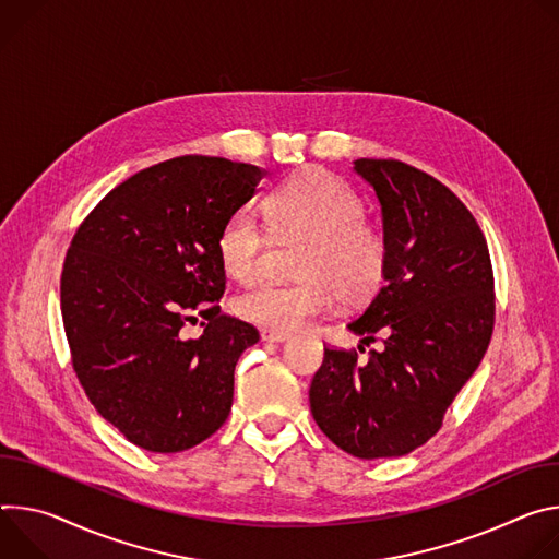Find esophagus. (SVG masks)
I'll list each match as a JSON object with an SVG mask.
<instances>
[{
  "mask_svg": "<svg viewBox=\"0 0 559 559\" xmlns=\"http://www.w3.org/2000/svg\"><path fill=\"white\" fill-rule=\"evenodd\" d=\"M290 335L288 333H275V331H262V340L271 344H284Z\"/></svg>",
  "mask_w": 559,
  "mask_h": 559,
  "instance_id": "1",
  "label": "esophagus"
}]
</instances>
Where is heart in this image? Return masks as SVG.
Here are the masks:
<instances>
[{"label": "heart", "mask_w": 559, "mask_h": 559, "mask_svg": "<svg viewBox=\"0 0 559 559\" xmlns=\"http://www.w3.org/2000/svg\"><path fill=\"white\" fill-rule=\"evenodd\" d=\"M269 222L280 239L301 237L297 282H264L235 299V313L275 333H293L329 311L340 297L346 306L373 299L389 269L384 235L364 222V202L335 175L304 170L271 193ZM266 228L248 211H235L222 226L217 253L237 282H253L269 251Z\"/></svg>", "instance_id": "b5f03b06"}]
</instances>
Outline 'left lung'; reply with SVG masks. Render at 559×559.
Returning a JSON list of instances; mask_svg holds the SVG:
<instances>
[{"label": "left lung", "instance_id": "left-lung-1", "mask_svg": "<svg viewBox=\"0 0 559 559\" xmlns=\"http://www.w3.org/2000/svg\"><path fill=\"white\" fill-rule=\"evenodd\" d=\"M353 168L382 206L389 269L348 329L361 344L386 337L366 361L324 348L308 400L342 451L400 457L436 436L488 348L492 266L481 228L442 181L397 159L361 157Z\"/></svg>", "mask_w": 559, "mask_h": 559}]
</instances>
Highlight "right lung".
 <instances>
[{"label":"right lung","mask_w":559,"mask_h":559,"mask_svg":"<svg viewBox=\"0 0 559 559\" xmlns=\"http://www.w3.org/2000/svg\"><path fill=\"white\" fill-rule=\"evenodd\" d=\"M264 175L224 157L166 159L115 186L71 241L61 318L73 368L97 413L144 451L193 449L230 413L235 364L260 333L219 311L217 237ZM198 321L205 331L189 338Z\"/></svg>","instance_id":"right-lung-1"}]
</instances>
